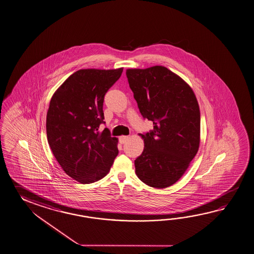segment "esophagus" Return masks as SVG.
<instances>
[{
    "mask_svg": "<svg viewBox=\"0 0 254 254\" xmlns=\"http://www.w3.org/2000/svg\"><path fill=\"white\" fill-rule=\"evenodd\" d=\"M129 139V136H127V135H123V136H120L119 137V143L120 144H125V143H127V141Z\"/></svg>",
    "mask_w": 254,
    "mask_h": 254,
    "instance_id": "1",
    "label": "esophagus"
}]
</instances>
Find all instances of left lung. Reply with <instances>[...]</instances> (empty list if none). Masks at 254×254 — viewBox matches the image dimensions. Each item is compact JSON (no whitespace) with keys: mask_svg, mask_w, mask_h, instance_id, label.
I'll use <instances>...</instances> for the list:
<instances>
[{"mask_svg":"<svg viewBox=\"0 0 254 254\" xmlns=\"http://www.w3.org/2000/svg\"><path fill=\"white\" fill-rule=\"evenodd\" d=\"M127 77L140 113L153 121L145 147L135 160V174L155 188L181 178L200 145V109L191 87L167 67L128 68Z\"/></svg>","mask_w":254,"mask_h":254,"instance_id":"8db88e82","label":"left lung"}]
</instances>
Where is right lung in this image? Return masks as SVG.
<instances>
[{"instance_id": "1", "label": "right lung", "mask_w": 254, "mask_h": 254, "mask_svg": "<svg viewBox=\"0 0 254 254\" xmlns=\"http://www.w3.org/2000/svg\"><path fill=\"white\" fill-rule=\"evenodd\" d=\"M123 67L84 68L73 73L54 92L47 112L48 143L67 176L91 184L107 176L119 154L118 138L103 121L105 94Z\"/></svg>"}]
</instances>
